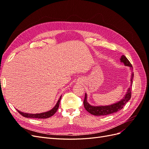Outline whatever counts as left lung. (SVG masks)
Masks as SVG:
<instances>
[{"label": "left lung", "instance_id": "8db88e82", "mask_svg": "<svg viewBox=\"0 0 149 149\" xmlns=\"http://www.w3.org/2000/svg\"><path fill=\"white\" fill-rule=\"evenodd\" d=\"M120 62H123L124 65L129 66L130 70L132 71L133 68L132 66L130 63L128 59L124 55H123L120 58ZM134 78V72H132L131 78H130V86L129 88L127 93L125 94L124 97L115 104H112L111 105L108 106H94L90 105L87 101V94H85L84 100L83 101L84 106L85 109L90 114L94 116H106L112 113H115L116 112H118L120 109H123L125 104L127 103L131 97V91H132V86Z\"/></svg>", "mask_w": 149, "mask_h": 149}]
</instances>
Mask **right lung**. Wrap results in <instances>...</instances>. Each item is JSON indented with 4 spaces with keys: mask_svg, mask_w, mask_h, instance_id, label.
Segmentation results:
<instances>
[{
    "mask_svg": "<svg viewBox=\"0 0 149 149\" xmlns=\"http://www.w3.org/2000/svg\"><path fill=\"white\" fill-rule=\"evenodd\" d=\"M61 98V96H60L59 100H58L57 103L56 104L55 106L54 107L53 109H52L51 110H49V111H47V112H42V113H40V114H28V113H25V112H21L19 110H17H17L22 116L25 117V118H38V119L49 118H50L51 116H53L54 114L56 113V112L57 111L58 107H59Z\"/></svg>",
    "mask_w": 149,
    "mask_h": 149,
    "instance_id": "obj_1",
    "label": "right lung"
}]
</instances>
